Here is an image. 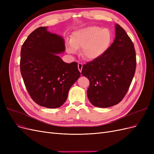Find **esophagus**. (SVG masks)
Returning <instances> with one entry per match:
<instances>
[{"label": "esophagus", "mask_w": 154, "mask_h": 154, "mask_svg": "<svg viewBox=\"0 0 154 154\" xmlns=\"http://www.w3.org/2000/svg\"><path fill=\"white\" fill-rule=\"evenodd\" d=\"M78 70L80 71V72H82V67H83V64L82 63H78Z\"/></svg>", "instance_id": "1"}]
</instances>
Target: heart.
Wrapping results in <instances>:
<instances>
[{
	"mask_svg": "<svg viewBox=\"0 0 154 154\" xmlns=\"http://www.w3.org/2000/svg\"><path fill=\"white\" fill-rule=\"evenodd\" d=\"M112 35L107 28L98 26H88L73 32L71 40L66 43L69 53L76 54L82 48V56L88 60L101 57L108 49Z\"/></svg>",
	"mask_w": 154,
	"mask_h": 154,
	"instance_id": "heart-1",
	"label": "heart"
}]
</instances>
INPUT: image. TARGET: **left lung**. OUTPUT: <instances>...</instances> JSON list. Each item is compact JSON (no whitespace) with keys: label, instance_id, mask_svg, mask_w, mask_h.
I'll return each mask as SVG.
<instances>
[{"label":"left lung","instance_id":"obj_1","mask_svg":"<svg viewBox=\"0 0 154 154\" xmlns=\"http://www.w3.org/2000/svg\"><path fill=\"white\" fill-rule=\"evenodd\" d=\"M114 42L97 59L83 65L82 74L90 82L87 97L100 108H108L123 100L136 67L134 44L119 24L115 25Z\"/></svg>","mask_w":154,"mask_h":154}]
</instances>
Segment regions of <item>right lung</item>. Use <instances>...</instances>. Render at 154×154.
Returning a JSON list of instances; mask_svg holds the SVG:
<instances>
[{"instance_id": "obj_1", "label": "right lung", "mask_w": 154, "mask_h": 154, "mask_svg": "<svg viewBox=\"0 0 154 154\" xmlns=\"http://www.w3.org/2000/svg\"><path fill=\"white\" fill-rule=\"evenodd\" d=\"M65 50L63 37L48 31V27L32 31L22 46V76L32 100L40 106H61L80 76L78 63H66L58 56Z\"/></svg>"}]
</instances>
